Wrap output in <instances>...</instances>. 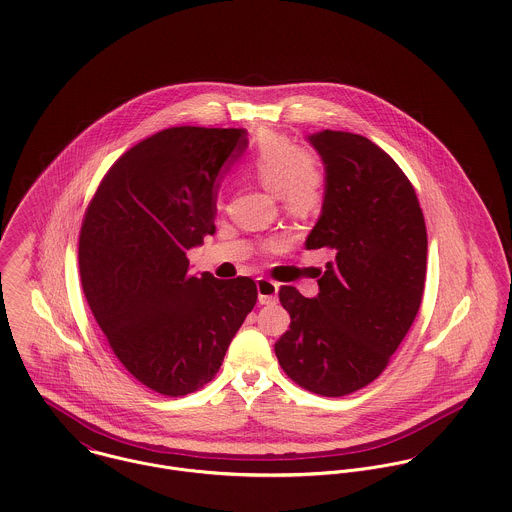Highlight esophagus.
Listing matches in <instances>:
<instances>
[{
	"label": "esophagus",
	"instance_id": "1",
	"mask_svg": "<svg viewBox=\"0 0 512 512\" xmlns=\"http://www.w3.org/2000/svg\"><path fill=\"white\" fill-rule=\"evenodd\" d=\"M257 292H259V302L261 304H275L277 294H279V284L261 277V279H257Z\"/></svg>",
	"mask_w": 512,
	"mask_h": 512
}]
</instances>
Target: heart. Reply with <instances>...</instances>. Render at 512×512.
Here are the masks:
<instances>
[{
    "label": "heart",
    "mask_w": 512,
    "mask_h": 512,
    "mask_svg": "<svg viewBox=\"0 0 512 512\" xmlns=\"http://www.w3.org/2000/svg\"><path fill=\"white\" fill-rule=\"evenodd\" d=\"M245 172L277 194L292 216H308L324 200L326 174L320 163L284 135H263L245 161Z\"/></svg>",
    "instance_id": "b5f03b06"
}]
</instances>
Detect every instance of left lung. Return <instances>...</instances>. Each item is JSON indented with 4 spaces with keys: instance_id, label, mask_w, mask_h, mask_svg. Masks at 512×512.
<instances>
[{
    "instance_id": "obj_1",
    "label": "left lung",
    "mask_w": 512,
    "mask_h": 512,
    "mask_svg": "<svg viewBox=\"0 0 512 512\" xmlns=\"http://www.w3.org/2000/svg\"><path fill=\"white\" fill-rule=\"evenodd\" d=\"M308 141L324 161L326 192L306 249L328 247L334 261L314 298L281 286L290 328L275 353L302 389L343 397L375 381L408 334L424 294L428 237L410 180L381 147L330 129Z\"/></svg>"
}]
</instances>
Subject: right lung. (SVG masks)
<instances>
[{
    "mask_svg": "<svg viewBox=\"0 0 512 512\" xmlns=\"http://www.w3.org/2000/svg\"><path fill=\"white\" fill-rule=\"evenodd\" d=\"M245 147V129H163L115 161L82 222L78 263L90 310L123 367L165 397L216 377L257 302L249 277H194L186 259L216 233L220 171Z\"/></svg>",
    "mask_w": 512,
    "mask_h": 512,
    "instance_id": "right-lung-1",
    "label": "right lung"
}]
</instances>
